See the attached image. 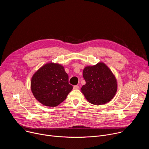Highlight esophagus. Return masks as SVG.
Here are the masks:
<instances>
[{"instance_id":"1","label":"esophagus","mask_w":149,"mask_h":149,"mask_svg":"<svg viewBox=\"0 0 149 149\" xmlns=\"http://www.w3.org/2000/svg\"><path fill=\"white\" fill-rule=\"evenodd\" d=\"M73 88H74V90H77V89L79 88V86H78V85H76V86H74L73 87Z\"/></svg>"}]
</instances>
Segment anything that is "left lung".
Masks as SVG:
<instances>
[{
	"label": "left lung",
	"instance_id": "8db88e82",
	"mask_svg": "<svg viewBox=\"0 0 149 149\" xmlns=\"http://www.w3.org/2000/svg\"><path fill=\"white\" fill-rule=\"evenodd\" d=\"M82 76L86 84L81 90L89 102L102 105L111 101L116 95L117 90L116 78L103 62L86 67Z\"/></svg>",
	"mask_w": 149,
	"mask_h": 149
}]
</instances>
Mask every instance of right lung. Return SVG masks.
I'll list each match as a JSON object with an SVG mask.
<instances>
[{
	"label": "right lung",
	"instance_id": "obj_1",
	"mask_svg": "<svg viewBox=\"0 0 149 149\" xmlns=\"http://www.w3.org/2000/svg\"><path fill=\"white\" fill-rule=\"evenodd\" d=\"M31 86L35 98L48 107L58 105L73 88L63 67L53 62L46 63L33 74Z\"/></svg>",
	"mask_w": 149,
	"mask_h": 149
}]
</instances>
